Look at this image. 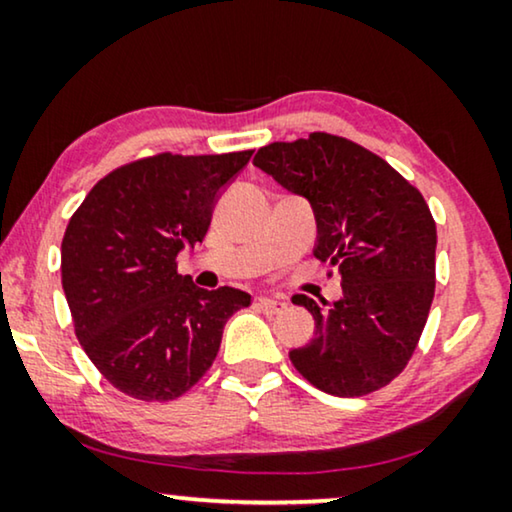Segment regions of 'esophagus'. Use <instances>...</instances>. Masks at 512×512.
I'll return each instance as SVG.
<instances>
[{
  "label": "esophagus",
  "instance_id": "esophagus-1",
  "mask_svg": "<svg viewBox=\"0 0 512 512\" xmlns=\"http://www.w3.org/2000/svg\"><path fill=\"white\" fill-rule=\"evenodd\" d=\"M256 305L261 307L263 312H268V314H277V312H282V310H286V300L284 298H275V296H261V298H256Z\"/></svg>",
  "mask_w": 512,
  "mask_h": 512
}]
</instances>
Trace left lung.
<instances>
[{
    "label": "left lung",
    "mask_w": 512,
    "mask_h": 512,
    "mask_svg": "<svg viewBox=\"0 0 512 512\" xmlns=\"http://www.w3.org/2000/svg\"><path fill=\"white\" fill-rule=\"evenodd\" d=\"M254 165L310 200L314 256L342 277L333 305L291 298L314 317V338L291 349V363L331 396L387 387L408 366L436 291V221L424 195L384 158L328 132L263 146Z\"/></svg>",
    "instance_id": "obj_1"
}]
</instances>
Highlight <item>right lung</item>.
Segmentation results:
<instances>
[{
  "instance_id": "add662e5",
  "label": "right lung",
  "mask_w": 512,
  "mask_h": 512,
  "mask_svg": "<svg viewBox=\"0 0 512 512\" xmlns=\"http://www.w3.org/2000/svg\"><path fill=\"white\" fill-rule=\"evenodd\" d=\"M254 151L158 156L90 188L62 237L60 270L83 352L125 396L174 401L212 368L226 321L251 296L198 289L177 272L202 242L221 188Z\"/></svg>"
}]
</instances>
